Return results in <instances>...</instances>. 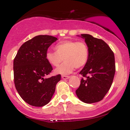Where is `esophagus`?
Here are the masks:
<instances>
[{
	"label": "esophagus",
	"mask_w": 130,
	"mask_h": 130,
	"mask_svg": "<svg viewBox=\"0 0 130 130\" xmlns=\"http://www.w3.org/2000/svg\"><path fill=\"white\" fill-rule=\"evenodd\" d=\"M70 77L68 76H62V78L63 79H68Z\"/></svg>",
	"instance_id": "34e87169"
}]
</instances>
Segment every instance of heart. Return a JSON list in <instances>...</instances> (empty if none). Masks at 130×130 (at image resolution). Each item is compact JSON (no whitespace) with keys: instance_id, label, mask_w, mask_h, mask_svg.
Segmentation results:
<instances>
[{"instance_id":"b5f03b06","label":"heart","mask_w":130,"mask_h":130,"mask_svg":"<svg viewBox=\"0 0 130 130\" xmlns=\"http://www.w3.org/2000/svg\"><path fill=\"white\" fill-rule=\"evenodd\" d=\"M56 52L47 51L46 59L51 65L57 67L55 74L67 75L73 72L74 68H80L87 63L89 59V48L83 41L67 40L58 43L55 46Z\"/></svg>"}]
</instances>
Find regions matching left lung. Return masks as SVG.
Masks as SVG:
<instances>
[{
  "mask_svg": "<svg viewBox=\"0 0 130 130\" xmlns=\"http://www.w3.org/2000/svg\"><path fill=\"white\" fill-rule=\"evenodd\" d=\"M89 48V59L79 73L82 79L76 90L77 96L86 103L101 101L108 93L114 79L116 66L114 54L103 40L89 34H81Z\"/></svg>",
  "mask_w": 130,
  "mask_h": 130,
  "instance_id": "1",
  "label": "left lung"
}]
</instances>
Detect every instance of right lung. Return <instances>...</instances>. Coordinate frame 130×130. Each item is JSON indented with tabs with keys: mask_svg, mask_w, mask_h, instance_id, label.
Segmentation results:
<instances>
[{
	"mask_svg": "<svg viewBox=\"0 0 130 130\" xmlns=\"http://www.w3.org/2000/svg\"><path fill=\"white\" fill-rule=\"evenodd\" d=\"M57 40L50 35H38L21 46L13 62L14 82L19 95L27 103L42 107L51 101L60 74L44 78L53 70L46 59L48 47Z\"/></svg>",
	"mask_w": 130,
	"mask_h": 130,
	"instance_id": "obj_1",
	"label": "right lung"
}]
</instances>
